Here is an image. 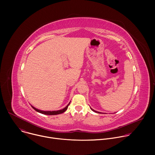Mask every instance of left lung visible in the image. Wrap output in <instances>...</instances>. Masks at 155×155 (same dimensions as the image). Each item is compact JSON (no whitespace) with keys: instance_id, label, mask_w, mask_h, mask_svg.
<instances>
[{"instance_id":"1","label":"left lung","mask_w":155,"mask_h":155,"mask_svg":"<svg viewBox=\"0 0 155 155\" xmlns=\"http://www.w3.org/2000/svg\"><path fill=\"white\" fill-rule=\"evenodd\" d=\"M90 108H91V110H93V112H96V113H97V114H101V112H97V111H96V110H93V109L92 108H91V107H90Z\"/></svg>"}]
</instances>
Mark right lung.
I'll use <instances>...</instances> for the list:
<instances>
[{
	"instance_id": "right-lung-1",
	"label": "right lung",
	"mask_w": 155,
	"mask_h": 155,
	"mask_svg": "<svg viewBox=\"0 0 155 155\" xmlns=\"http://www.w3.org/2000/svg\"><path fill=\"white\" fill-rule=\"evenodd\" d=\"M70 103H71V102L68 104V105L67 106L64 107V108H62L61 110H55V111H43V110H39V109H37V108H35L32 105H31V107L35 110V111H37L38 113H40V114H44V115H55L61 114L64 113L65 111V110L68 109Z\"/></svg>"
}]
</instances>
